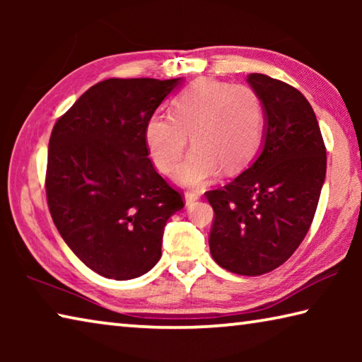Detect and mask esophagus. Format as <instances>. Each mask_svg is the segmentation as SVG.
I'll return each instance as SVG.
<instances>
[{"mask_svg":"<svg viewBox=\"0 0 362 362\" xmlns=\"http://www.w3.org/2000/svg\"><path fill=\"white\" fill-rule=\"evenodd\" d=\"M199 193L198 192H187L185 193V204L187 206H189V204H193L194 201H198L199 199Z\"/></svg>","mask_w":362,"mask_h":362,"instance_id":"34e87169","label":"esophagus"}]
</instances>
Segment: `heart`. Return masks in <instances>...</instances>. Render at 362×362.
<instances>
[{
	"label": "heart",
	"instance_id": "obj_1",
	"mask_svg": "<svg viewBox=\"0 0 362 362\" xmlns=\"http://www.w3.org/2000/svg\"><path fill=\"white\" fill-rule=\"evenodd\" d=\"M265 105L257 90L203 78L170 100V115H153L145 126L150 156L163 174L174 173L189 144L194 146L175 174L182 185L199 187L243 169L259 151Z\"/></svg>",
	"mask_w": 362,
	"mask_h": 362
}]
</instances>
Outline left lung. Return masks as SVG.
<instances>
[{"instance_id":"8db88e82","label":"left lung","mask_w":362,"mask_h":362,"mask_svg":"<svg viewBox=\"0 0 362 362\" xmlns=\"http://www.w3.org/2000/svg\"><path fill=\"white\" fill-rule=\"evenodd\" d=\"M247 81L265 105L262 153L206 196L216 216L212 259L231 273L259 276L283 265L308 233L327 158L316 115L300 90L262 73Z\"/></svg>"}]
</instances>
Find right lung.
Wrapping results in <instances>:
<instances>
[{
  "label": "right lung",
  "mask_w": 362,
  "mask_h": 362,
  "mask_svg": "<svg viewBox=\"0 0 362 362\" xmlns=\"http://www.w3.org/2000/svg\"><path fill=\"white\" fill-rule=\"evenodd\" d=\"M180 78H110L89 88L49 139L46 196L60 236L86 267L134 279L161 259L182 194L156 173L145 126Z\"/></svg>",
  "instance_id": "obj_1"
}]
</instances>
